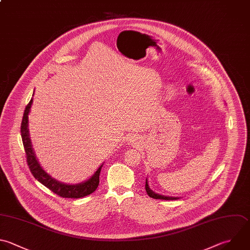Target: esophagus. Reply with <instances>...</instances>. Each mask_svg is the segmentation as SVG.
I'll return each instance as SVG.
<instances>
[{
	"label": "esophagus",
	"instance_id": "34e87169",
	"mask_svg": "<svg viewBox=\"0 0 250 250\" xmlns=\"http://www.w3.org/2000/svg\"><path fill=\"white\" fill-rule=\"evenodd\" d=\"M140 140L138 139V137H135V136H133V137H131L130 138V140H129V144L130 145H132L133 146H138L139 145H140V142H139Z\"/></svg>",
	"mask_w": 250,
	"mask_h": 250
}]
</instances>
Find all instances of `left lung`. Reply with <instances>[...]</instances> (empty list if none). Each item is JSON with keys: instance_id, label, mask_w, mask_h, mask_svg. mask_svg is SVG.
<instances>
[{"instance_id": "left-lung-1", "label": "left lung", "mask_w": 250, "mask_h": 250, "mask_svg": "<svg viewBox=\"0 0 250 250\" xmlns=\"http://www.w3.org/2000/svg\"><path fill=\"white\" fill-rule=\"evenodd\" d=\"M146 193L148 194V196L154 198V199H165V200H174V199H179L180 197H174V196H166V195H162V194H158L154 191H152L149 187H148V182L147 179L146 180Z\"/></svg>"}]
</instances>
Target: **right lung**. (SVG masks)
<instances>
[{"mask_svg":"<svg viewBox=\"0 0 250 250\" xmlns=\"http://www.w3.org/2000/svg\"><path fill=\"white\" fill-rule=\"evenodd\" d=\"M33 100L29 102V104L26 105L23 118L21 126V133L22 138V143L26 154L27 164L29 166L30 172L34 176L37 181H39L42 185L47 187L49 189H51L53 192L57 193L58 195L62 197H67V198H80L84 197L86 195L91 194L94 192L100 183V173L102 170L103 165L100 166V168L96 171V173L87 181L83 183H79L76 185H68L62 182L57 181L53 177H51L40 165L38 159L36 158L35 152L32 148L31 140L29 137V129H28V114L32 105Z\"/></svg>","mask_w":250,"mask_h":250,"instance_id":"1","label":"right lung"}]
</instances>
